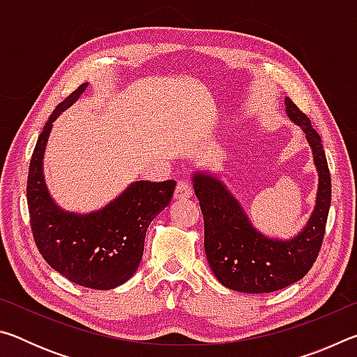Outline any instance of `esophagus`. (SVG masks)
<instances>
[{
    "label": "esophagus",
    "mask_w": 357,
    "mask_h": 357,
    "mask_svg": "<svg viewBox=\"0 0 357 357\" xmlns=\"http://www.w3.org/2000/svg\"><path fill=\"white\" fill-rule=\"evenodd\" d=\"M192 195L193 192L189 183H185V181L178 183L176 190H174V200H189V198H192Z\"/></svg>",
    "instance_id": "obj_1"
}]
</instances>
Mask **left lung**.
Returning a JSON list of instances; mask_svg holds the SVG:
<instances>
[{
  "instance_id": "1",
  "label": "left lung",
  "mask_w": 357,
  "mask_h": 357,
  "mask_svg": "<svg viewBox=\"0 0 357 357\" xmlns=\"http://www.w3.org/2000/svg\"><path fill=\"white\" fill-rule=\"evenodd\" d=\"M285 113L301 128L318 173L315 206L305 225L288 239L253 225L243 203L222 174L197 168L190 174L204 219V252L223 287L247 294L273 293L301 280L318 257L331 206V174L321 138L310 119L285 98Z\"/></svg>"
}]
</instances>
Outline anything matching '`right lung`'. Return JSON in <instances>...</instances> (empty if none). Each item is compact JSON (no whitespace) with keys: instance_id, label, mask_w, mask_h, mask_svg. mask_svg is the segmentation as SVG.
<instances>
[{"instance_id":"right-lung-1","label":"right lung","mask_w":357,"mask_h":357,"mask_svg":"<svg viewBox=\"0 0 357 357\" xmlns=\"http://www.w3.org/2000/svg\"><path fill=\"white\" fill-rule=\"evenodd\" d=\"M88 88L83 83L59 104L38 138L28 173L33 236L45 261L77 285L112 289L138 269L149 223L172 202L174 181H134L105 206L75 213L53 200L44 174V154L53 123Z\"/></svg>"}]
</instances>
